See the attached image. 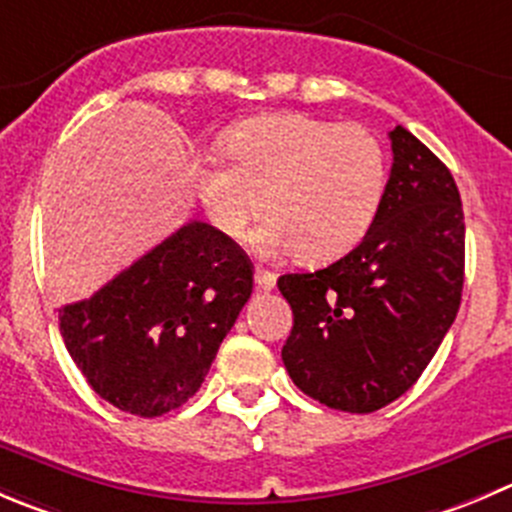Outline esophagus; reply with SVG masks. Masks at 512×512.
Wrapping results in <instances>:
<instances>
[{
  "mask_svg": "<svg viewBox=\"0 0 512 512\" xmlns=\"http://www.w3.org/2000/svg\"><path fill=\"white\" fill-rule=\"evenodd\" d=\"M255 285L260 287V290L270 292L272 287L277 285V275H275V272L265 270V267H257V270H255Z\"/></svg>",
  "mask_w": 512,
  "mask_h": 512,
  "instance_id": "1",
  "label": "esophagus"
}]
</instances>
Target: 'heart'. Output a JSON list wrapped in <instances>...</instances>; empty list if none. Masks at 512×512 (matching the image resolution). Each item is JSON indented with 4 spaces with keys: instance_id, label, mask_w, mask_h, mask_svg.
I'll return each instance as SVG.
<instances>
[{
    "instance_id": "heart-1",
    "label": "heart",
    "mask_w": 512,
    "mask_h": 512,
    "mask_svg": "<svg viewBox=\"0 0 512 512\" xmlns=\"http://www.w3.org/2000/svg\"><path fill=\"white\" fill-rule=\"evenodd\" d=\"M222 157L197 172V192L222 235L240 240L252 217L262 255L292 250L307 262L350 252L375 222L388 182L380 140L362 124L300 112L262 114L227 132Z\"/></svg>"
}]
</instances>
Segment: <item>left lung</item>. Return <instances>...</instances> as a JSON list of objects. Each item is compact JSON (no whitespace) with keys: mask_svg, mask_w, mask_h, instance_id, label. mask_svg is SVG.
Masks as SVG:
<instances>
[{"mask_svg":"<svg viewBox=\"0 0 512 512\" xmlns=\"http://www.w3.org/2000/svg\"><path fill=\"white\" fill-rule=\"evenodd\" d=\"M393 170L355 250L277 280L292 307L282 362L312 400L375 413L413 388L460 307L465 217L448 167L405 127L390 132Z\"/></svg>","mask_w":512,"mask_h":512,"instance_id":"left-lung-1","label":"left lung"}]
</instances>
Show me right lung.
<instances>
[{"mask_svg":"<svg viewBox=\"0 0 512 512\" xmlns=\"http://www.w3.org/2000/svg\"><path fill=\"white\" fill-rule=\"evenodd\" d=\"M250 295L245 250L195 220L89 300L64 305L59 332L99 398L157 418L200 390Z\"/></svg>","mask_w":512,"mask_h":512,"instance_id":"right-lung-1","label":"right lung"}]
</instances>
